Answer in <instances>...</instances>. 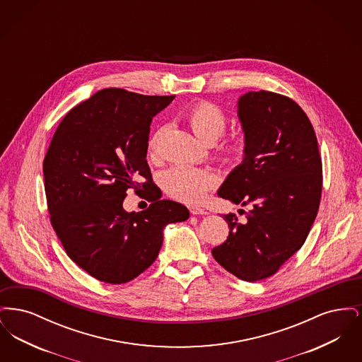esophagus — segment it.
I'll use <instances>...</instances> for the list:
<instances>
[{
  "mask_svg": "<svg viewBox=\"0 0 362 362\" xmlns=\"http://www.w3.org/2000/svg\"><path fill=\"white\" fill-rule=\"evenodd\" d=\"M189 213L191 214H194V216H197V214H207L206 210L205 209H201V207L198 206H189Z\"/></svg>",
  "mask_w": 362,
  "mask_h": 362,
  "instance_id": "esophagus-1",
  "label": "esophagus"
}]
</instances>
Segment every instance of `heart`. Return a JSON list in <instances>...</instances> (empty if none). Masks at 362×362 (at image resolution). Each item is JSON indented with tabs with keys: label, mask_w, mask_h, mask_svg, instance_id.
<instances>
[{
	"label": "heart",
	"mask_w": 362,
	"mask_h": 362,
	"mask_svg": "<svg viewBox=\"0 0 362 362\" xmlns=\"http://www.w3.org/2000/svg\"><path fill=\"white\" fill-rule=\"evenodd\" d=\"M187 122L194 134L207 144L220 137L226 126L224 111L210 102L194 104L187 112ZM160 136L161 130L157 132L149 142L151 156L157 155ZM245 148L244 139L235 137L223 142L218 152L225 163L238 165L245 156ZM161 183L175 199L186 204H199L206 198L207 192L218 185V176L210 170L179 164L163 173Z\"/></svg>",
	"instance_id": "obj_1"
}]
</instances>
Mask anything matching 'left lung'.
<instances>
[{
  "label": "left lung",
  "mask_w": 362,
  "mask_h": 362,
  "mask_svg": "<svg viewBox=\"0 0 362 362\" xmlns=\"http://www.w3.org/2000/svg\"><path fill=\"white\" fill-rule=\"evenodd\" d=\"M238 107L245 156L217 194L252 209L244 223L225 214L229 236L211 254L226 272L255 282L276 274L304 244L319 210L323 171L315 130L292 99L251 90Z\"/></svg>",
  "instance_id": "1"
}]
</instances>
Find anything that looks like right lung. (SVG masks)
<instances>
[{
  "label": "right lung",
  "instance_id": "add662e5",
  "mask_svg": "<svg viewBox=\"0 0 362 362\" xmlns=\"http://www.w3.org/2000/svg\"><path fill=\"white\" fill-rule=\"evenodd\" d=\"M173 98L102 89L66 114L43 160L58 239L76 264L105 284L144 273L158 255L165 225L189 217L182 204L160 199L146 161L152 118ZM139 177L153 204L129 214L125 191L139 190Z\"/></svg>",
  "mask_w": 362,
  "mask_h": 362
}]
</instances>
